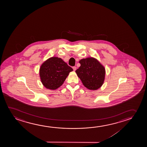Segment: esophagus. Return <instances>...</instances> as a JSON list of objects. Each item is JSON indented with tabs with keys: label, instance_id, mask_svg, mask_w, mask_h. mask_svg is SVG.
I'll return each instance as SVG.
<instances>
[{
	"label": "esophagus",
	"instance_id": "esophagus-1",
	"mask_svg": "<svg viewBox=\"0 0 147 147\" xmlns=\"http://www.w3.org/2000/svg\"><path fill=\"white\" fill-rule=\"evenodd\" d=\"M73 69V70L75 71L76 70V67L75 66L73 67H72Z\"/></svg>",
	"mask_w": 147,
	"mask_h": 147
}]
</instances>
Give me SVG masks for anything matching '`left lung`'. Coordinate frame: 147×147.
I'll return each mask as SVG.
<instances>
[{"instance_id": "left-lung-1", "label": "left lung", "mask_w": 147, "mask_h": 147, "mask_svg": "<svg viewBox=\"0 0 147 147\" xmlns=\"http://www.w3.org/2000/svg\"><path fill=\"white\" fill-rule=\"evenodd\" d=\"M79 63L81 66L75 72L83 84L90 90L99 88L105 80V67L92 57L81 59Z\"/></svg>"}]
</instances>
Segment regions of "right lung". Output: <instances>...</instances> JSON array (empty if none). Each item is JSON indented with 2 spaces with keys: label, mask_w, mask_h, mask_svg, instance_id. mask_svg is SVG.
Returning a JSON list of instances; mask_svg holds the SVG:
<instances>
[{
  "label": "right lung",
  "mask_w": 147,
  "mask_h": 147,
  "mask_svg": "<svg viewBox=\"0 0 147 147\" xmlns=\"http://www.w3.org/2000/svg\"><path fill=\"white\" fill-rule=\"evenodd\" d=\"M73 69L62 59L52 57L42 63L40 69L41 82L46 88L55 90L64 82Z\"/></svg>",
  "instance_id": "add662e5"
}]
</instances>
